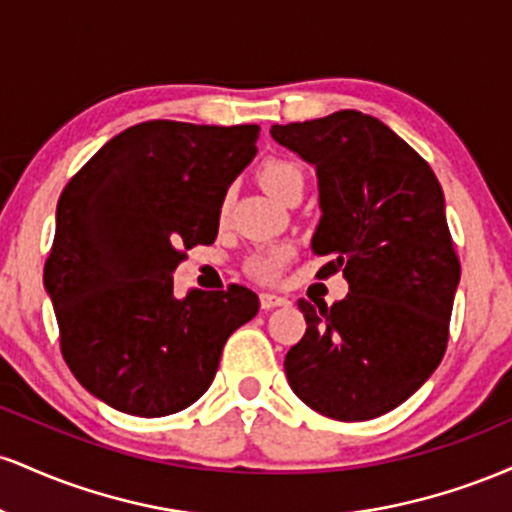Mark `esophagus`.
Segmentation results:
<instances>
[{
    "label": "esophagus",
    "instance_id": "obj_1",
    "mask_svg": "<svg viewBox=\"0 0 512 512\" xmlns=\"http://www.w3.org/2000/svg\"><path fill=\"white\" fill-rule=\"evenodd\" d=\"M262 310H272V308H281V305H289V296H281V293H262L260 296Z\"/></svg>",
    "mask_w": 512,
    "mask_h": 512
}]
</instances>
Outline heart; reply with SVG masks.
Segmentation results:
<instances>
[{"mask_svg":"<svg viewBox=\"0 0 512 512\" xmlns=\"http://www.w3.org/2000/svg\"><path fill=\"white\" fill-rule=\"evenodd\" d=\"M260 180L262 185L267 187L269 195H274L276 199H281L286 190L293 185V182L303 180V170L296 166L293 161H284V158H272L267 161L260 170ZM228 202L221 204V214H226ZM293 257V248L291 245H272V248H264L260 252L250 257L248 262V272L252 276H257L260 281H269L274 279L276 274L281 272L286 262Z\"/></svg>","mask_w":512,"mask_h":512,"instance_id":"obj_1","label":"heart"}]
</instances>
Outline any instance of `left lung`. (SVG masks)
<instances>
[{"label":"left lung","instance_id":"8db88e82","mask_svg":"<svg viewBox=\"0 0 512 512\" xmlns=\"http://www.w3.org/2000/svg\"><path fill=\"white\" fill-rule=\"evenodd\" d=\"M276 144L315 168L310 248L349 293L298 301L308 322L284 358L298 399L337 421L387 414L431 378L448 346L460 262L431 166L378 117L339 110L274 125Z\"/></svg>","mask_w":512,"mask_h":512}]
</instances>
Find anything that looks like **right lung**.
<instances>
[{"mask_svg":"<svg viewBox=\"0 0 512 512\" xmlns=\"http://www.w3.org/2000/svg\"><path fill=\"white\" fill-rule=\"evenodd\" d=\"M257 132L149 120L103 144L64 187L45 291L64 361L108 407L144 419L190 407L226 339L260 310L245 286L173 291L182 250L216 240Z\"/></svg>","mask_w":512,"mask_h":512,"instance_id":"right-lung-1","label":"right lung"}]
</instances>
